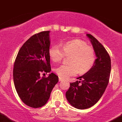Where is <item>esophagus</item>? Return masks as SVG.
Here are the masks:
<instances>
[{
    "instance_id": "1",
    "label": "esophagus",
    "mask_w": 122,
    "mask_h": 122,
    "mask_svg": "<svg viewBox=\"0 0 122 122\" xmlns=\"http://www.w3.org/2000/svg\"><path fill=\"white\" fill-rule=\"evenodd\" d=\"M64 81V79L61 78V77H59V81Z\"/></svg>"
}]
</instances>
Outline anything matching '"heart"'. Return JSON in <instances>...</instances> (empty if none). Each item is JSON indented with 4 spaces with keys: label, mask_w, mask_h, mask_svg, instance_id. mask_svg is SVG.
Wrapping results in <instances>:
<instances>
[{
    "label": "heart",
    "mask_w": 122,
    "mask_h": 122,
    "mask_svg": "<svg viewBox=\"0 0 122 122\" xmlns=\"http://www.w3.org/2000/svg\"><path fill=\"white\" fill-rule=\"evenodd\" d=\"M50 58L55 62L60 61L65 55L71 56L70 64H62L57 67L55 72L62 78H67L78 73H84L92 67L96 60L94 49L80 39H73L66 42L62 48L58 45H53L49 50Z\"/></svg>",
    "instance_id": "b5f03b06"
}]
</instances>
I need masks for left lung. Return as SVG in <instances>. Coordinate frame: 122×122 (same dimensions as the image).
Here are the masks:
<instances>
[{
	"instance_id": "obj_1",
	"label": "left lung",
	"mask_w": 122,
	"mask_h": 122,
	"mask_svg": "<svg viewBox=\"0 0 122 122\" xmlns=\"http://www.w3.org/2000/svg\"><path fill=\"white\" fill-rule=\"evenodd\" d=\"M86 36L92 45L97 59L88 72L77 78L80 81L70 83L66 93L69 103L79 109L89 108L100 99L109 83L111 69L110 56L105 48L92 35Z\"/></svg>"
}]
</instances>
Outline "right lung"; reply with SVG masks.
I'll use <instances>...</instances> for the list:
<instances>
[{"instance_id":"right-lung-1","label":"right lung","mask_w":122,"mask_h":122,"mask_svg":"<svg viewBox=\"0 0 122 122\" xmlns=\"http://www.w3.org/2000/svg\"><path fill=\"white\" fill-rule=\"evenodd\" d=\"M50 31L35 34L23 44L17 53L13 68V80L21 100L30 107L43 106L58 82V76L51 73L47 77L41 72L51 71L49 50Z\"/></svg>"}]
</instances>
